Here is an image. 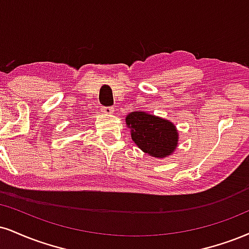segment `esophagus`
Masks as SVG:
<instances>
[{
    "mask_svg": "<svg viewBox=\"0 0 249 249\" xmlns=\"http://www.w3.org/2000/svg\"><path fill=\"white\" fill-rule=\"evenodd\" d=\"M116 111L115 107H102V112L104 113V115H112L113 112Z\"/></svg>",
    "mask_w": 249,
    "mask_h": 249,
    "instance_id": "obj_1",
    "label": "esophagus"
}]
</instances>
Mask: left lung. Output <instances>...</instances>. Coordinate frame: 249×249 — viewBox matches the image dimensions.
Returning <instances> with one entry per match:
<instances>
[{
  "label": "left lung",
  "mask_w": 249,
  "mask_h": 249,
  "mask_svg": "<svg viewBox=\"0 0 249 249\" xmlns=\"http://www.w3.org/2000/svg\"><path fill=\"white\" fill-rule=\"evenodd\" d=\"M125 121L133 142L151 157L166 158L178 147V133L172 122L142 111L128 113Z\"/></svg>",
  "instance_id": "8db88e82"
}]
</instances>
